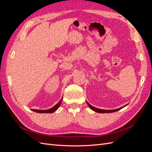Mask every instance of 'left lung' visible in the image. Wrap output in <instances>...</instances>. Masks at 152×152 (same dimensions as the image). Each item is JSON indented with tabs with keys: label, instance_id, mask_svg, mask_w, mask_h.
<instances>
[{
	"label": "left lung",
	"instance_id": "1",
	"mask_svg": "<svg viewBox=\"0 0 152 152\" xmlns=\"http://www.w3.org/2000/svg\"><path fill=\"white\" fill-rule=\"evenodd\" d=\"M87 104H88V106L89 107V108L91 109L94 110V111L98 112V113H112V112H117L118 111V110L122 109L123 107H121V108H119L118 109H116V110H102V109H99V108H95L94 107H93V106L91 105L88 102H87Z\"/></svg>",
	"mask_w": 152,
	"mask_h": 152
}]
</instances>
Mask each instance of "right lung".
Segmentation results:
<instances>
[{
  "label": "right lung",
  "mask_w": 152,
  "mask_h": 152,
  "mask_svg": "<svg viewBox=\"0 0 152 152\" xmlns=\"http://www.w3.org/2000/svg\"><path fill=\"white\" fill-rule=\"evenodd\" d=\"M62 99H63V98H61V99L59 101V102L58 103V104H56V105L54 106V107H53V108H50V109H48V110H35V109H32L31 110L32 111H34L35 112H38V113H53L54 112L56 111V110L59 107V106L61 105V102H62Z\"/></svg>",
  "instance_id": "right-lung-1"
}]
</instances>
